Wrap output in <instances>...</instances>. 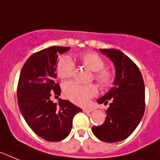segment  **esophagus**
Returning a JSON list of instances; mask_svg holds the SVG:
<instances>
[{
    "label": "esophagus",
    "instance_id": "esophagus-1",
    "mask_svg": "<svg viewBox=\"0 0 160 160\" xmlns=\"http://www.w3.org/2000/svg\"><path fill=\"white\" fill-rule=\"evenodd\" d=\"M93 108H83V111L84 112H90L93 111Z\"/></svg>",
    "mask_w": 160,
    "mask_h": 160
}]
</instances>
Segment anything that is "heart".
I'll use <instances>...</instances> for the list:
<instances>
[{"label": "heart", "instance_id": "heart-1", "mask_svg": "<svg viewBox=\"0 0 160 160\" xmlns=\"http://www.w3.org/2000/svg\"><path fill=\"white\" fill-rule=\"evenodd\" d=\"M84 66L93 71V78L102 88L111 86L113 82V75L108 69H104L105 62L100 56L94 52L83 53L79 57ZM75 65L71 58L63 56L58 60L57 74L58 77L66 80L73 75ZM63 92L69 100L79 105H84L98 93V88L93 84H80L76 82H68L64 84Z\"/></svg>", "mask_w": 160, "mask_h": 160}]
</instances>
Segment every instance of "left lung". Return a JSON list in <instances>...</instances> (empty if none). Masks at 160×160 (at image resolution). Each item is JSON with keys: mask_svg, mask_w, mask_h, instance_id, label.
<instances>
[{"mask_svg": "<svg viewBox=\"0 0 160 160\" xmlns=\"http://www.w3.org/2000/svg\"><path fill=\"white\" fill-rule=\"evenodd\" d=\"M113 62V86L97 102L109 107L101 126L92 127L94 136L104 142H118L134 132L145 112V84L138 67L118 49H99Z\"/></svg>", "mask_w": 160, "mask_h": 160, "instance_id": "obj_1", "label": "left lung"}]
</instances>
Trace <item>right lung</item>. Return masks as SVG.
<instances>
[{
	"label": "right lung",
	"instance_id": "add662e5",
	"mask_svg": "<svg viewBox=\"0 0 160 160\" xmlns=\"http://www.w3.org/2000/svg\"><path fill=\"white\" fill-rule=\"evenodd\" d=\"M70 47L53 46L33 53L24 63L19 75L17 98L24 120L35 134L48 141L64 140L71 132L72 120L82 112L69 100H51L52 93L61 94L55 83L59 54Z\"/></svg>",
	"mask_w": 160,
	"mask_h": 160
}]
</instances>
